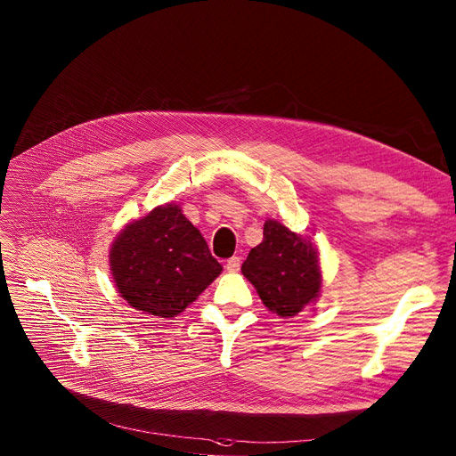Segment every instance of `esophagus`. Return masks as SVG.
<instances>
[{
  "instance_id": "esophagus-1",
  "label": "esophagus",
  "mask_w": 456,
  "mask_h": 456,
  "mask_svg": "<svg viewBox=\"0 0 456 456\" xmlns=\"http://www.w3.org/2000/svg\"><path fill=\"white\" fill-rule=\"evenodd\" d=\"M239 269H240V257L233 256V257H230V259L226 261V271H228V273H237Z\"/></svg>"
}]
</instances>
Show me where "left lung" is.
Segmentation results:
<instances>
[{
	"instance_id": "left-lung-1",
	"label": "left lung",
	"mask_w": 456,
	"mask_h": 456,
	"mask_svg": "<svg viewBox=\"0 0 456 456\" xmlns=\"http://www.w3.org/2000/svg\"><path fill=\"white\" fill-rule=\"evenodd\" d=\"M240 273L256 287L265 307L283 318L316 302L322 287L313 240L271 219L265 223L263 240L250 250Z\"/></svg>"
}]
</instances>
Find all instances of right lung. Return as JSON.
Wrapping results in <instances>:
<instances>
[{"label":"right lung","mask_w":456,"mask_h":456,"mask_svg":"<svg viewBox=\"0 0 456 456\" xmlns=\"http://www.w3.org/2000/svg\"><path fill=\"white\" fill-rule=\"evenodd\" d=\"M110 271L130 307L169 320L193 304L223 266L182 209L166 204L119 232Z\"/></svg>","instance_id":"1"}]
</instances>
